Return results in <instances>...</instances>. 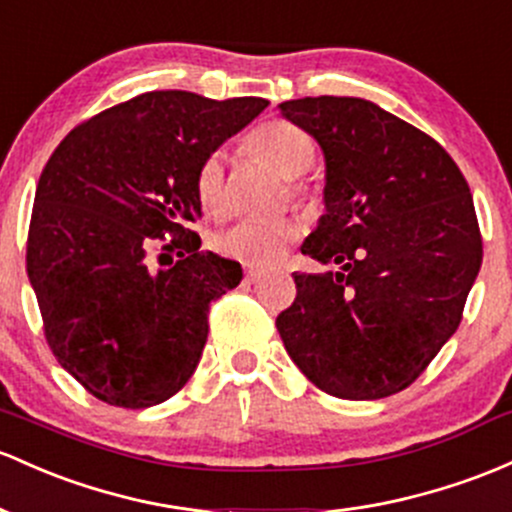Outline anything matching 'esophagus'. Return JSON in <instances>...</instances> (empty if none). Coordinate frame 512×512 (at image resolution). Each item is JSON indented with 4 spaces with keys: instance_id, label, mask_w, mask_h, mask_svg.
Returning a JSON list of instances; mask_svg holds the SVG:
<instances>
[{
    "instance_id": "1",
    "label": "esophagus",
    "mask_w": 512,
    "mask_h": 512,
    "mask_svg": "<svg viewBox=\"0 0 512 512\" xmlns=\"http://www.w3.org/2000/svg\"><path fill=\"white\" fill-rule=\"evenodd\" d=\"M260 277H262V272H260V269H245V277H243V282H245V284H255L257 279H260Z\"/></svg>"
}]
</instances>
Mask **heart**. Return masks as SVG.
Segmentation results:
<instances>
[{
  "label": "heart",
  "instance_id": "b5f03b06",
  "mask_svg": "<svg viewBox=\"0 0 512 512\" xmlns=\"http://www.w3.org/2000/svg\"><path fill=\"white\" fill-rule=\"evenodd\" d=\"M247 150L267 162L274 172L291 179V194L308 199V189L296 182L303 172L311 170L316 160V143L303 128L289 121H267L247 136ZM196 199L201 209L221 213L226 204V170L221 153H211L201 160L196 170ZM301 218L294 213L272 218V221H238L216 238L221 255L250 267H267L282 260L286 247L301 238Z\"/></svg>",
  "mask_w": 512,
  "mask_h": 512
}]
</instances>
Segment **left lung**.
<instances>
[{
	"instance_id": "1",
	"label": "left lung",
	"mask_w": 512,
	"mask_h": 512,
	"mask_svg": "<svg viewBox=\"0 0 512 512\" xmlns=\"http://www.w3.org/2000/svg\"><path fill=\"white\" fill-rule=\"evenodd\" d=\"M325 155V213L277 316L286 352L320 391L376 401L413 384L462 323L484 260L474 199L449 153L357 97L284 101Z\"/></svg>"
}]
</instances>
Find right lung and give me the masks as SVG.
Listing matches in <instances>:
<instances>
[{"instance_id": "right-lung-1", "label": "right lung", "mask_w": 512, "mask_h": 512, "mask_svg": "<svg viewBox=\"0 0 512 512\" xmlns=\"http://www.w3.org/2000/svg\"><path fill=\"white\" fill-rule=\"evenodd\" d=\"M267 104L145 92L72 128L43 167L28 282L50 352L99 401L157 406L194 374L211 303L243 279L189 228L196 170Z\"/></svg>"}]
</instances>
